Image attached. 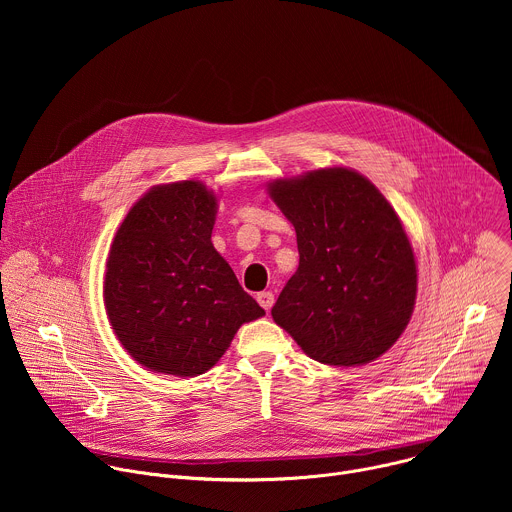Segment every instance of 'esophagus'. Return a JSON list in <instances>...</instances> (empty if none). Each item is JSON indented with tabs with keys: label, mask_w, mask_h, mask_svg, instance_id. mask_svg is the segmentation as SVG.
Segmentation results:
<instances>
[{
	"label": "esophagus",
	"mask_w": 512,
	"mask_h": 512,
	"mask_svg": "<svg viewBox=\"0 0 512 512\" xmlns=\"http://www.w3.org/2000/svg\"><path fill=\"white\" fill-rule=\"evenodd\" d=\"M257 302L263 310H271V306L275 304V296L271 294V291H261V294H257Z\"/></svg>",
	"instance_id": "obj_1"
}]
</instances>
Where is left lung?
Instances as JSON below:
<instances>
[{
  "mask_svg": "<svg viewBox=\"0 0 512 512\" xmlns=\"http://www.w3.org/2000/svg\"><path fill=\"white\" fill-rule=\"evenodd\" d=\"M269 196L294 225L300 265L271 310L302 350L332 367L385 354L407 328L417 265L397 212L350 168L275 180Z\"/></svg>",
  "mask_w": 512,
  "mask_h": 512,
  "instance_id": "left-lung-1",
  "label": "left lung"
}]
</instances>
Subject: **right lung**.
<instances>
[{
  "label": "right lung",
  "instance_id": "obj_1",
  "mask_svg": "<svg viewBox=\"0 0 512 512\" xmlns=\"http://www.w3.org/2000/svg\"><path fill=\"white\" fill-rule=\"evenodd\" d=\"M216 196L198 180L145 192L115 233L103 298L123 348L176 377L212 369L237 330L265 316L210 241Z\"/></svg>",
  "mask_w": 512,
  "mask_h": 512
}]
</instances>
